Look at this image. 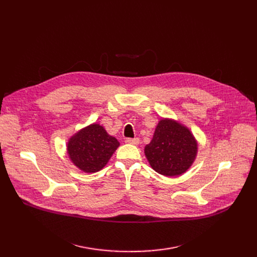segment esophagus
Returning a JSON list of instances; mask_svg holds the SVG:
<instances>
[{"label": "esophagus", "mask_w": 257, "mask_h": 257, "mask_svg": "<svg viewBox=\"0 0 257 257\" xmlns=\"http://www.w3.org/2000/svg\"><path fill=\"white\" fill-rule=\"evenodd\" d=\"M125 142L127 144H131V145H139L140 144V140L138 138H136V139H126Z\"/></svg>", "instance_id": "esophagus-1"}]
</instances>
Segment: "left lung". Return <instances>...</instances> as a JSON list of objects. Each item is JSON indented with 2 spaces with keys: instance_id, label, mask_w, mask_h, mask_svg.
Instances as JSON below:
<instances>
[{
  "instance_id": "8db88e82",
  "label": "left lung",
  "mask_w": 257,
  "mask_h": 257,
  "mask_svg": "<svg viewBox=\"0 0 257 257\" xmlns=\"http://www.w3.org/2000/svg\"><path fill=\"white\" fill-rule=\"evenodd\" d=\"M198 153V142L192 131L178 120L163 117L153 139L145 147L151 168L168 177L180 176L192 167Z\"/></svg>"
}]
</instances>
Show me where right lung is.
Masks as SVG:
<instances>
[{"label":"right lung","instance_id":"obj_1","mask_svg":"<svg viewBox=\"0 0 257 257\" xmlns=\"http://www.w3.org/2000/svg\"><path fill=\"white\" fill-rule=\"evenodd\" d=\"M118 146V141L109 136L102 125L92 123L69 139L66 152L80 171L96 173L107 165Z\"/></svg>","mask_w":257,"mask_h":257}]
</instances>
